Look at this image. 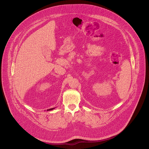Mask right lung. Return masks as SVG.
Returning a JSON list of instances; mask_svg holds the SVG:
<instances>
[{
    "label": "right lung",
    "instance_id": "obj_1",
    "mask_svg": "<svg viewBox=\"0 0 149 149\" xmlns=\"http://www.w3.org/2000/svg\"><path fill=\"white\" fill-rule=\"evenodd\" d=\"M55 108H50V109H47V111H50V110H53V109H54Z\"/></svg>",
    "mask_w": 149,
    "mask_h": 149
}]
</instances>
